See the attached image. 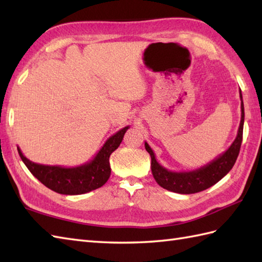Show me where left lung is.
I'll return each instance as SVG.
<instances>
[{"label": "left lung", "instance_id": "8db88e82", "mask_svg": "<svg viewBox=\"0 0 262 262\" xmlns=\"http://www.w3.org/2000/svg\"><path fill=\"white\" fill-rule=\"evenodd\" d=\"M241 99V121L237 129V135L231 146L226 149L224 153L220 154L211 162L207 163L202 168L192 171H182L174 172L165 169L161 165L157 159L153 149L149 147L145 142L146 151L151 155V170L155 181L159 185L169 191L177 193H196L203 191L215 183L219 182L222 178H224L234 165L237 159L238 152H240L242 136H243V124H244V105L242 93L240 90Z\"/></svg>", "mask_w": 262, "mask_h": 262}]
</instances>
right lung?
<instances>
[{"mask_svg": "<svg viewBox=\"0 0 262 262\" xmlns=\"http://www.w3.org/2000/svg\"><path fill=\"white\" fill-rule=\"evenodd\" d=\"M128 128L129 126L121 128L110 136L91 161L72 168L35 163L27 159L19 147L18 152L32 176L51 190L62 194H82L102 187L108 181L111 173L109 158L120 145Z\"/></svg>", "mask_w": 262, "mask_h": 262, "instance_id": "1", "label": "right lung"}]
</instances>
